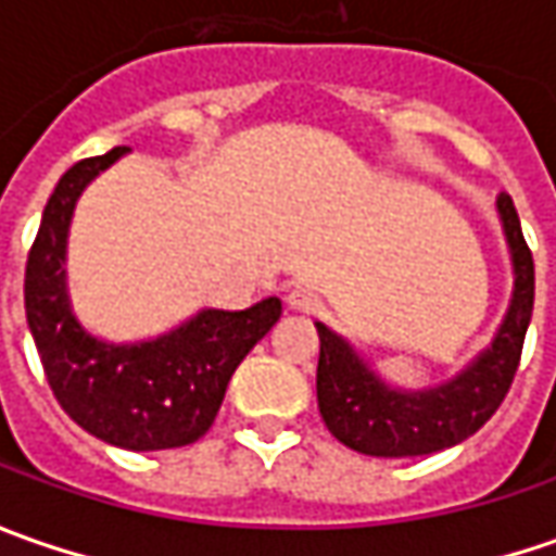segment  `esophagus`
I'll return each instance as SVG.
<instances>
[{
	"label": "esophagus",
	"instance_id": "obj_1",
	"mask_svg": "<svg viewBox=\"0 0 556 556\" xmlns=\"http://www.w3.org/2000/svg\"><path fill=\"white\" fill-rule=\"evenodd\" d=\"M288 306L296 312H318L321 309V296L312 288H290Z\"/></svg>",
	"mask_w": 556,
	"mask_h": 556
}]
</instances>
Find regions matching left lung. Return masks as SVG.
<instances>
[{
  "label": "left lung",
  "mask_w": 556,
  "mask_h": 556,
  "mask_svg": "<svg viewBox=\"0 0 556 556\" xmlns=\"http://www.w3.org/2000/svg\"><path fill=\"white\" fill-rule=\"evenodd\" d=\"M504 238L514 263V293L498 333L467 368L430 390H399L380 380L353 346L315 321L318 355V412L325 427L346 448L374 458H415L452 448L473 437L498 412L514 383L526 328L535 300V266L526 247L510 194H498Z\"/></svg>",
  "instance_id": "obj_1"
}]
</instances>
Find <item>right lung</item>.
<instances>
[{
	"label": "right lung",
	"mask_w": 556,
	"mask_h": 556,
	"mask_svg": "<svg viewBox=\"0 0 556 556\" xmlns=\"http://www.w3.org/2000/svg\"><path fill=\"white\" fill-rule=\"evenodd\" d=\"M126 151L74 163L58 179L27 256L24 309L46 380L71 420L119 448L161 452L191 445L213 427L231 374L281 318V300L201 309L141 343H108L86 331L67 296V231L83 188Z\"/></svg>",
	"instance_id": "1"
}]
</instances>
